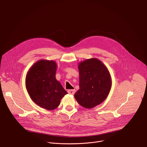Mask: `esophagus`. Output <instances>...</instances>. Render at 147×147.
Returning a JSON list of instances; mask_svg holds the SVG:
<instances>
[{
    "mask_svg": "<svg viewBox=\"0 0 147 147\" xmlns=\"http://www.w3.org/2000/svg\"><path fill=\"white\" fill-rule=\"evenodd\" d=\"M68 92L70 94L74 95L75 94V92H76V90L74 89V90H68Z\"/></svg>",
    "mask_w": 147,
    "mask_h": 147,
    "instance_id": "34e87169",
    "label": "esophagus"
}]
</instances>
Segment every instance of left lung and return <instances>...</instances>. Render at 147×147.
Instances as JSON below:
<instances>
[{
    "instance_id": "left-lung-1",
    "label": "left lung",
    "mask_w": 147,
    "mask_h": 147,
    "mask_svg": "<svg viewBox=\"0 0 147 147\" xmlns=\"http://www.w3.org/2000/svg\"><path fill=\"white\" fill-rule=\"evenodd\" d=\"M80 89L74 98L82 107L91 109L107 98L112 86L110 73L96 58L87 59L78 65Z\"/></svg>"
}]
</instances>
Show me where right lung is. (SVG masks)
<instances>
[{"label":"right lung","instance_id":"right-lung-1","mask_svg":"<svg viewBox=\"0 0 147 147\" xmlns=\"http://www.w3.org/2000/svg\"><path fill=\"white\" fill-rule=\"evenodd\" d=\"M57 65L53 60H40L28 70L26 86L31 99L40 107L52 111L67 92L56 79Z\"/></svg>","mask_w":147,"mask_h":147}]
</instances>
